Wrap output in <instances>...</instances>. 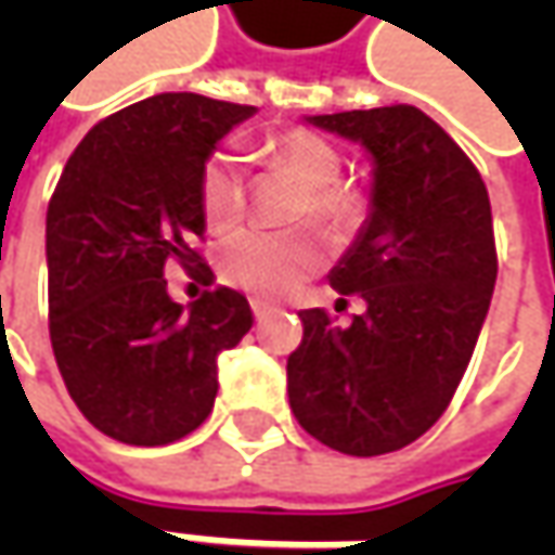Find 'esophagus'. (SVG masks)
Listing matches in <instances>:
<instances>
[{
  "instance_id": "obj_1",
  "label": "esophagus",
  "mask_w": 555,
  "mask_h": 555,
  "mask_svg": "<svg viewBox=\"0 0 555 555\" xmlns=\"http://www.w3.org/2000/svg\"><path fill=\"white\" fill-rule=\"evenodd\" d=\"M249 309H253V314H256V318L262 321L268 311H271V306H268L266 299H249Z\"/></svg>"
}]
</instances>
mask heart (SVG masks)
<instances>
[{"label":"heart","instance_id":"heart-1","mask_svg":"<svg viewBox=\"0 0 555 555\" xmlns=\"http://www.w3.org/2000/svg\"><path fill=\"white\" fill-rule=\"evenodd\" d=\"M266 160L306 184L296 219H311L331 237H346L364 222L367 201L354 184L343 182V154L311 129H287L266 141ZM201 212L212 231L237 224L246 212L244 163L237 151L216 147L201 169ZM324 262V246L311 231H262L246 228L231 234L219 249V271L228 284L262 296H284L299 287Z\"/></svg>","mask_w":555,"mask_h":555}]
</instances>
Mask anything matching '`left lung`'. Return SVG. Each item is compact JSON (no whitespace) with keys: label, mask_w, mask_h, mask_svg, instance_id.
<instances>
[{"label":"left lung","mask_w":555,"mask_h":555,"mask_svg":"<svg viewBox=\"0 0 555 555\" xmlns=\"http://www.w3.org/2000/svg\"><path fill=\"white\" fill-rule=\"evenodd\" d=\"M309 122L373 157L371 216L331 271V287L367 311L349 324L299 311L289 408L321 444L376 457L416 441L457 392L498 281L491 201L473 160L420 107Z\"/></svg>","instance_id":"1"}]
</instances>
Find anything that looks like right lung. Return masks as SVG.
I'll return each mask as SVG.
<instances>
[{
	"label": "right lung",
	"instance_id": "obj_1",
	"mask_svg": "<svg viewBox=\"0 0 555 555\" xmlns=\"http://www.w3.org/2000/svg\"><path fill=\"white\" fill-rule=\"evenodd\" d=\"M256 107L194 92L129 104L76 144L46 216L49 336L82 416L122 444L194 433L219 392L216 361L253 327L244 293L206 289L182 309L166 268L212 281L203 160Z\"/></svg>",
	"mask_w": 555,
	"mask_h": 555
}]
</instances>
